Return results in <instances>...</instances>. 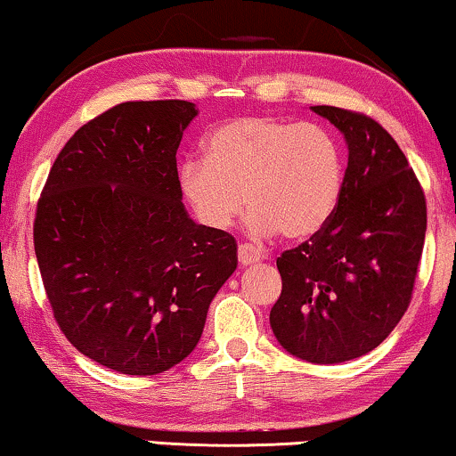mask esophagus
<instances>
[{"instance_id":"34e87169","label":"esophagus","mask_w":456,"mask_h":456,"mask_svg":"<svg viewBox=\"0 0 456 456\" xmlns=\"http://www.w3.org/2000/svg\"><path fill=\"white\" fill-rule=\"evenodd\" d=\"M237 256H240V262L243 266L254 265V262H260L265 258V254H262L256 246H252V243H241V246L237 248Z\"/></svg>"}]
</instances>
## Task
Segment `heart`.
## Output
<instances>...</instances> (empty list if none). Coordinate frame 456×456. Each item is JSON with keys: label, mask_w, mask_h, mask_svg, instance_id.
<instances>
[{"label": "heart", "mask_w": 456, "mask_h": 456, "mask_svg": "<svg viewBox=\"0 0 456 456\" xmlns=\"http://www.w3.org/2000/svg\"><path fill=\"white\" fill-rule=\"evenodd\" d=\"M343 177L341 146L329 130L246 115L215 127L204 159H188L177 182L204 227H231L248 204L254 233L310 240L335 215Z\"/></svg>", "instance_id": "1"}]
</instances>
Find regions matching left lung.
<instances>
[{
	"label": "left lung",
	"instance_id": "left-lung-1",
	"mask_svg": "<svg viewBox=\"0 0 456 456\" xmlns=\"http://www.w3.org/2000/svg\"><path fill=\"white\" fill-rule=\"evenodd\" d=\"M343 132L349 163L341 200L322 231L277 258L271 310L277 341L312 363L362 357L411 304L426 240V194L395 138L365 113L316 105Z\"/></svg>",
	"mask_w": 456,
	"mask_h": 456
}]
</instances>
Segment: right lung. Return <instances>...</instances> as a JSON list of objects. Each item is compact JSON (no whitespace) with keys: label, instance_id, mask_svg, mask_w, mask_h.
Segmentation results:
<instances>
[{"label":"right lung","instance_id":"add662e5","mask_svg":"<svg viewBox=\"0 0 456 456\" xmlns=\"http://www.w3.org/2000/svg\"><path fill=\"white\" fill-rule=\"evenodd\" d=\"M188 101L119 102L68 140L37 202L35 254L55 322L80 354L130 376L188 357L237 268L227 231L185 213L175 152Z\"/></svg>","mask_w":456,"mask_h":456}]
</instances>
